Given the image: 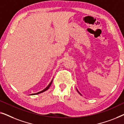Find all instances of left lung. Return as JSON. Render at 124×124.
I'll use <instances>...</instances> for the list:
<instances>
[{"mask_svg":"<svg viewBox=\"0 0 124 124\" xmlns=\"http://www.w3.org/2000/svg\"><path fill=\"white\" fill-rule=\"evenodd\" d=\"M77 91H78V93L79 94H80V93H79V91H78V90H77Z\"/></svg>","mask_w":124,"mask_h":124,"instance_id":"8db88e82","label":"left lung"}]
</instances>
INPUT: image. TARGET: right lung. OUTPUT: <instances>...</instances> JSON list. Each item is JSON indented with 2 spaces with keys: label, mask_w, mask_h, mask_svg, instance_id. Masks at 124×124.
Instances as JSON below:
<instances>
[{
  "label": "right lung",
  "mask_w": 124,
  "mask_h": 124,
  "mask_svg": "<svg viewBox=\"0 0 124 124\" xmlns=\"http://www.w3.org/2000/svg\"><path fill=\"white\" fill-rule=\"evenodd\" d=\"M52 81H53V79H52L51 81V82L50 83V84H49L47 86V87H46L45 89H43V90L40 91H39V92H38V93H35V94H30V95H37V94H40V93H43V92H45V91H46V90H48V89H49V88H50V87L51 85V84H52Z\"/></svg>",
  "instance_id": "right-lung-1"
}]
</instances>
